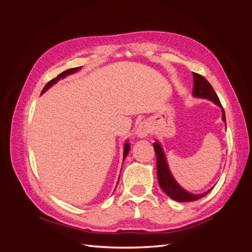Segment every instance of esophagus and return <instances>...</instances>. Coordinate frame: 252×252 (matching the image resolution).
<instances>
[{
  "label": "esophagus",
  "instance_id": "esophagus-1",
  "mask_svg": "<svg viewBox=\"0 0 252 252\" xmlns=\"http://www.w3.org/2000/svg\"><path fill=\"white\" fill-rule=\"evenodd\" d=\"M148 133H149V128L146 124H144V123L140 124L135 130V134L138 135L139 138H146Z\"/></svg>",
  "mask_w": 252,
  "mask_h": 252
}]
</instances>
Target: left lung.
<instances>
[{"instance_id":"8db88e82","label":"left lung","mask_w":252,"mask_h":252,"mask_svg":"<svg viewBox=\"0 0 252 252\" xmlns=\"http://www.w3.org/2000/svg\"><path fill=\"white\" fill-rule=\"evenodd\" d=\"M192 95L195 97H202V98H207L209 101H212L218 106H220L223 110V116L222 119L226 123V117L225 112L222 107V104H220L219 96L216 94V91L213 90L210 83L206 80L201 74L193 72V90H192ZM154 148L156 151L157 156V174H158V181L159 187L162 188L163 191L170 196L172 200L178 201V202H192L202 199L207 193H209L212 188H210L207 191L201 193V194H193L190 193L184 188H182L177 181L174 180L172 174L169 170V167L167 165V159L164 155L163 148L158 141L154 143Z\"/></svg>"}]
</instances>
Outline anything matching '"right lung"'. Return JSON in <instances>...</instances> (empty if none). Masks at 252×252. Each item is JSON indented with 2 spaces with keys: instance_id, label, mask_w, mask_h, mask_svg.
Wrapping results in <instances>:
<instances>
[{
  "instance_id": "add662e5",
  "label": "right lung",
  "mask_w": 252,
  "mask_h": 252,
  "mask_svg": "<svg viewBox=\"0 0 252 252\" xmlns=\"http://www.w3.org/2000/svg\"><path fill=\"white\" fill-rule=\"evenodd\" d=\"M81 69V67H75V68H71V69H68V70H66V71H64V72H62V73H60L57 78H55V79H52L51 81H49L46 85H45V87L43 88V90H42V94H44L45 91H46L48 88H50L53 84H56L59 80H61V79H64L65 77H67L68 74H71V73H74V72H77L78 70H80ZM129 149H130V145H129V143H125V145H124V155H123V159H125V158L127 157V155H128V152H129Z\"/></svg>"
}]
</instances>
